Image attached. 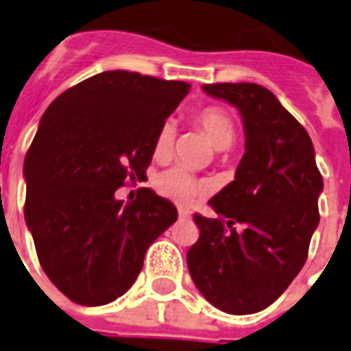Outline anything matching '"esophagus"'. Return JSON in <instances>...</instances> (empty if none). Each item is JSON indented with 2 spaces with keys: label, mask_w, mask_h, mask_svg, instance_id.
Masks as SVG:
<instances>
[{
  "label": "esophagus",
  "mask_w": 351,
  "mask_h": 351,
  "mask_svg": "<svg viewBox=\"0 0 351 351\" xmlns=\"http://www.w3.org/2000/svg\"><path fill=\"white\" fill-rule=\"evenodd\" d=\"M189 209H186V208H178V217H180V219H189Z\"/></svg>",
  "instance_id": "esophagus-1"
}]
</instances>
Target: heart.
Returning a JSON list of instances; mask_svg holds the SVG:
<instances>
[{"mask_svg":"<svg viewBox=\"0 0 351 351\" xmlns=\"http://www.w3.org/2000/svg\"><path fill=\"white\" fill-rule=\"evenodd\" d=\"M195 123L204 131V134L209 138V142L213 143L217 149H228L234 142V121L231 114L226 111L224 107L219 106H208L200 109L195 114ZM176 140V125L173 120H165L160 125L156 138H154L153 154L154 158H165L169 156L173 151ZM156 189L162 197L171 198L175 202L187 204L191 202L193 198L198 197L200 193L208 189V184L187 171L186 167H171L164 171L162 175L156 178Z\"/></svg>","mask_w":351,"mask_h":351,"instance_id":"b5f03b06","label":"heart"}]
</instances>
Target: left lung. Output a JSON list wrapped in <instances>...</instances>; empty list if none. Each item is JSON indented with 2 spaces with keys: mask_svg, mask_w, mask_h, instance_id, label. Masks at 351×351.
<instances>
[{
  "mask_svg": "<svg viewBox=\"0 0 351 351\" xmlns=\"http://www.w3.org/2000/svg\"><path fill=\"white\" fill-rule=\"evenodd\" d=\"M202 89L239 109L245 153L234 180L209 200L217 217H193L200 237L187 267L211 304L247 315L273 304L304 266L322 176L310 134L271 90L256 84Z\"/></svg>",
  "mask_w": 351,
  "mask_h": 351,
  "instance_id": "left-lung-1",
  "label": "left lung"
}]
</instances>
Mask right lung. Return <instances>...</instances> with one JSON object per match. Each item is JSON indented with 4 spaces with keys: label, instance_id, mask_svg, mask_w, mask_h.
<instances>
[{
    "label": "right lung",
    "instance_id": "obj_1",
    "mask_svg": "<svg viewBox=\"0 0 351 351\" xmlns=\"http://www.w3.org/2000/svg\"><path fill=\"white\" fill-rule=\"evenodd\" d=\"M191 85L106 71L47 107L25 156V222L40 264L65 297L101 306L125 293L145 251L178 213L140 187L132 202L114 193L145 175L156 132Z\"/></svg>",
    "mask_w": 351,
    "mask_h": 351
}]
</instances>
